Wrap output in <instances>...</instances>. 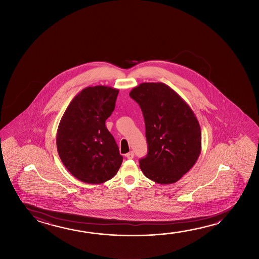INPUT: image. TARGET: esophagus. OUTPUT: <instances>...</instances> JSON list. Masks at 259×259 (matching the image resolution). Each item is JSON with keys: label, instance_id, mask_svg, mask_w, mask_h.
Wrapping results in <instances>:
<instances>
[{"label": "esophagus", "instance_id": "esophagus-1", "mask_svg": "<svg viewBox=\"0 0 259 259\" xmlns=\"http://www.w3.org/2000/svg\"><path fill=\"white\" fill-rule=\"evenodd\" d=\"M125 156H126L127 159H133L134 156H135V153H134V152H129V153L125 154Z\"/></svg>", "mask_w": 259, "mask_h": 259}]
</instances>
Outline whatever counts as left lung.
<instances>
[{"mask_svg":"<svg viewBox=\"0 0 259 259\" xmlns=\"http://www.w3.org/2000/svg\"><path fill=\"white\" fill-rule=\"evenodd\" d=\"M131 97L144 115L148 153L141 159L145 177L160 184L178 182L195 164L201 130L191 107L164 83H142Z\"/></svg>","mask_w":259,"mask_h":259,"instance_id":"obj_1","label":"left lung"}]
</instances>
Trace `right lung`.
I'll list each match as a JSON object with an SVG mask.
<instances>
[{"instance_id":"obj_1","label":"right lung","mask_w":259,"mask_h":259,"mask_svg":"<svg viewBox=\"0 0 259 259\" xmlns=\"http://www.w3.org/2000/svg\"><path fill=\"white\" fill-rule=\"evenodd\" d=\"M118 93L106 85L88 87L73 98L60 120L56 140L60 160L83 183H106L122 164L115 138L106 127Z\"/></svg>"}]
</instances>
